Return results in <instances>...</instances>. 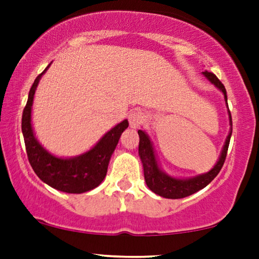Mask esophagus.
<instances>
[{
  "label": "esophagus",
  "mask_w": 259,
  "mask_h": 259,
  "mask_svg": "<svg viewBox=\"0 0 259 259\" xmlns=\"http://www.w3.org/2000/svg\"><path fill=\"white\" fill-rule=\"evenodd\" d=\"M128 121L130 126L132 128H137L141 123V121H143V114L139 111H132L128 114Z\"/></svg>",
  "instance_id": "esophagus-1"
}]
</instances>
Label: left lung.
<instances>
[{
    "mask_svg": "<svg viewBox=\"0 0 259 259\" xmlns=\"http://www.w3.org/2000/svg\"><path fill=\"white\" fill-rule=\"evenodd\" d=\"M206 79L211 81L215 87H218L223 93H224V98L226 104H228V95H226V90L224 84L221 82V80L214 75L213 73L207 72L205 70L203 72ZM229 107V106H228ZM229 118H230V125L232 126V118L231 113L229 111ZM139 134V155L144 166V176H145V182H146L148 189L153 191L155 194H159L160 197L169 198V199H180V198L191 196V194L196 193L197 191L204 189L205 186H207L212 180H213L217 175L221 171L223 165H224L226 154H228V148L230 144V139H231L232 134V127L230 130V133L228 138H226L225 145L223 147L222 154L219 157V160L217 164L214 165V167L211 169L210 172L205 173V175H200L194 177V178L190 179H177L172 178L166 175V173L161 172L160 168L155 160V155L153 152V147H152L150 138L144 131L139 130L138 131Z\"/></svg>",
    "mask_w": 259,
    "mask_h": 259,
    "instance_id": "8db88e82",
    "label": "left lung"
}]
</instances>
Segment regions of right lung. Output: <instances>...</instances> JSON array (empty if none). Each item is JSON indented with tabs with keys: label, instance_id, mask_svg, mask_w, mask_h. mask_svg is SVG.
I'll return each instance as SVG.
<instances>
[{
	"label": "right lung",
	"instance_id": "right-lung-1",
	"mask_svg": "<svg viewBox=\"0 0 259 259\" xmlns=\"http://www.w3.org/2000/svg\"><path fill=\"white\" fill-rule=\"evenodd\" d=\"M48 67L38 74L31 84L26 107L22 113V133L28 160L38 178L53 189L67 193L87 192L100 185L104 180L107 173L109 159L118 145L121 133L128 127V121L123 120L122 122L118 123L114 128L106 133L91 151L79 157L62 159L48 153L35 138L30 119L35 90L38 80Z\"/></svg>",
	"mask_w": 259,
	"mask_h": 259
}]
</instances>
